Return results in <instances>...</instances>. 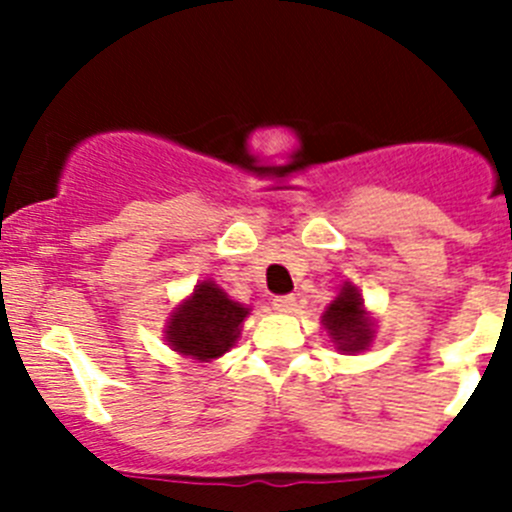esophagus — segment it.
Instances as JSON below:
<instances>
[{"label":"esophagus","instance_id":"34e87169","mask_svg":"<svg viewBox=\"0 0 512 512\" xmlns=\"http://www.w3.org/2000/svg\"><path fill=\"white\" fill-rule=\"evenodd\" d=\"M295 305H297L295 295L274 297V310H279V312H292V310H295Z\"/></svg>","mask_w":512,"mask_h":512}]
</instances>
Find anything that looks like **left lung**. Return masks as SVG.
Segmentation results:
<instances>
[{
	"label": "left lung",
	"instance_id": "1",
	"mask_svg": "<svg viewBox=\"0 0 512 512\" xmlns=\"http://www.w3.org/2000/svg\"><path fill=\"white\" fill-rule=\"evenodd\" d=\"M323 325L328 328L336 346L346 351V354L364 351L369 341H372V323L366 318L361 295L351 284L343 287L341 295L330 302L328 310L323 312Z\"/></svg>",
	"mask_w": 512,
	"mask_h": 512
}]
</instances>
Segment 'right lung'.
Returning <instances> with one entry per match:
<instances>
[{
    "instance_id": "add662e5",
    "label": "right lung",
    "mask_w": 512,
    "mask_h": 512,
    "mask_svg": "<svg viewBox=\"0 0 512 512\" xmlns=\"http://www.w3.org/2000/svg\"><path fill=\"white\" fill-rule=\"evenodd\" d=\"M246 315L248 307L230 300L217 284L202 282L194 289V295L171 315L166 341L174 346V351L192 359H217L238 341Z\"/></svg>"
}]
</instances>
